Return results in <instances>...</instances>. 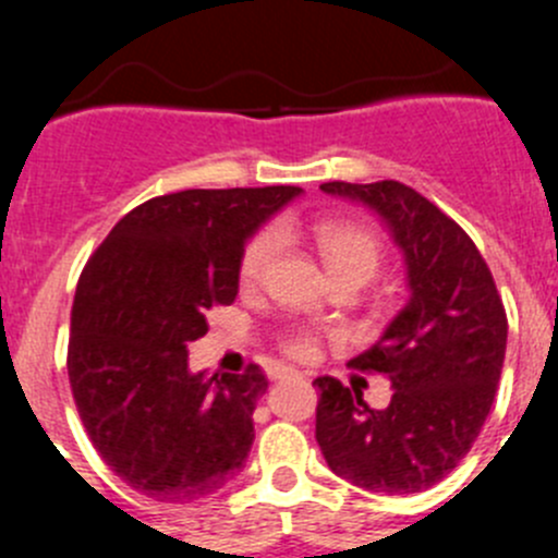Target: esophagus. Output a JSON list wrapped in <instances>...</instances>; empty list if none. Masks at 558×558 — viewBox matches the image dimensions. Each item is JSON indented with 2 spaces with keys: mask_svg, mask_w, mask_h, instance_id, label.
Returning <instances> with one entry per match:
<instances>
[{
  "mask_svg": "<svg viewBox=\"0 0 558 558\" xmlns=\"http://www.w3.org/2000/svg\"><path fill=\"white\" fill-rule=\"evenodd\" d=\"M296 376V371H291V367H275V371H269V378H291Z\"/></svg>",
  "mask_w": 558,
  "mask_h": 558,
  "instance_id": "esophagus-1",
  "label": "esophagus"
}]
</instances>
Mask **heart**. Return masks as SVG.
<instances>
[{
  "label": "heart",
  "instance_id": "1",
  "mask_svg": "<svg viewBox=\"0 0 558 558\" xmlns=\"http://www.w3.org/2000/svg\"><path fill=\"white\" fill-rule=\"evenodd\" d=\"M305 234L311 236L313 247L322 256L324 267L332 278L338 275H360V278L371 280L376 275L378 264H381V242L376 240V234L362 226L343 223V220H318V223L300 229L296 223H283L280 229H262L258 234H253L247 240L245 251L240 258V283L245 289L262 283L267 278L269 267H272L275 256H278L280 236L291 234ZM283 351L296 360H307L316 351V338L311 332H291L283 340Z\"/></svg>",
  "mask_w": 558,
  "mask_h": 558
}]
</instances>
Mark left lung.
Instances as JSON below:
<instances>
[{
    "label": "left lung",
    "mask_w": 558,
    "mask_h": 558,
    "mask_svg": "<svg viewBox=\"0 0 558 558\" xmlns=\"http://www.w3.org/2000/svg\"><path fill=\"white\" fill-rule=\"evenodd\" d=\"M322 191L384 220L403 251L409 302L349 362L389 378V405L371 409L338 378H316V441L327 466L356 488L420 494L445 480L483 430L505 365V305L472 236L409 185L324 182Z\"/></svg>",
    "instance_id": "1"
}]
</instances>
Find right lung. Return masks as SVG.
<instances>
[{
    "label": "right lung",
    "mask_w": 558,
    "mask_h": 558,
    "mask_svg": "<svg viewBox=\"0 0 558 558\" xmlns=\"http://www.w3.org/2000/svg\"><path fill=\"white\" fill-rule=\"evenodd\" d=\"M302 187L180 191L130 209L81 272L68 376L86 436L130 488L196 501L236 477L267 376L191 373L187 343L240 291L245 242Z\"/></svg>",
    "instance_id": "add662e5"
}]
</instances>
